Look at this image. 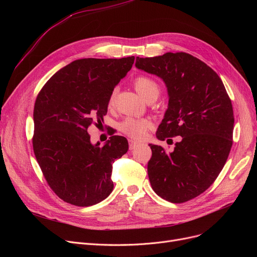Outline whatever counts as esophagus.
Listing matches in <instances>:
<instances>
[{
    "mask_svg": "<svg viewBox=\"0 0 257 257\" xmlns=\"http://www.w3.org/2000/svg\"><path fill=\"white\" fill-rule=\"evenodd\" d=\"M138 146H139V143L134 142V141H129V149H130V150L136 149V148H137Z\"/></svg>",
    "mask_w": 257,
    "mask_h": 257,
    "instance_id": "34e87169",
    "label": "esophagus"
}]
</instances>
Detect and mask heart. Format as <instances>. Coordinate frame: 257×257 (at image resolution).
Masks as SVG:
<instances>
[{"label": "heart", "instance_id": "b5f03b06", "mask_svg": "<svg viewBox=\"0 0 257 257\" xmlns=\"http://www.w3.org/2000/svg\"><path fill=\"white\" fill-rule=\"evenodd\" d=\"M133 85L136 87L137 91L140 93L142 98H146L152 92H158L159 87L155 81L149 77L140 76L134 79ZM116 96V90L113 89L108 98V107H112L114 104ZM151 123L147 118H136V117H126L119 123L118 128L126 136L133 140H142L147 130L149 129Z\"/></svg>", "mask_w": 257, "mask_h": 257}]
</instances>
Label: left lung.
<instances>
[{"instance_id": "1", "label": "left lung", "mask_w": 257, "mask_h": 257, "mask_svg": "<svg viewBox=\"0 0 257 257\" xmlns=\"http://www.w3.org/2000/svg\"><path fill=\"white\" fill-rule=\"evenodd\" d=\"M136 66L166 83L169 105L156 137H181L174 151L150 144L148 176L153 191L172 203L205 192L217 179L232 146L233 109L221 78L184 52L137 57Z\"/></svg>"}]
</instances>
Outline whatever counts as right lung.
<instances>
[{"label": "right lung", "instance_id": "add662e5", "mask_svg": "<svg viewBox=\"0 0 257 257\" xmlns=\"http://www.w3.org/2000/svg\"><path fill=\"white\" fill-rule=\"evenodd\" d=\"M134 56L83 58L54 74L39 91L33 119V150L44 176L60 199L90 206L113 190L112 164L128 151L125 138L92 145L87 129L101 123L111 91L131 70Z\"/></svg>", "mask_w": 257, "mask_h": 257}]
</instances>
